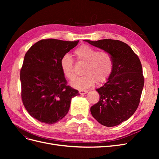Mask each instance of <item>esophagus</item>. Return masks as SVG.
<instances>
[{
  "label": "esophagus",
  "instance_id": "1",
  "mask_svg": "<svg viewBox=\"0 0 159 159\" xmlns=\"http://www.w3.org/2000/svg\"><path fill=\"white\" fill-rule=\"evenodd\" d=\"M79 92H80V93L81 94V95H84V94H85V93H88V91L87 90H84V89H81V90H80L79 91Z\"/></svg>",
  "mask_w": 159,
  "mask_h": 159
}]
</instances>
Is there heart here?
Returning a JSON list of instances; mask_svg holds the SVG:
<instances>
[{"instance_id":"obj_1","label":"heart","mask_w":159,"mask_h":159,"mask_svg":"<svg viewBox=\"0 0 159 159\" xmlns=\"http://www.w3.org/2000/svg\"><path fill=\"white\" fill-rule=\"evenodd\" d=\"M75 54L80 61L85 63L84 75L77 78L72 82L75 88L82 89L88 88L98 84L103 83L108 78L113 69V56L107 51H99L95 48L84 44L77 48ZM62 73L67 79L73 80L75 78L74 61L68 54L64 55L60 60Z\"/></svg>"}]
</instances>
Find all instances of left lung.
I'll list each match as a JSON object with an SVG mask.
<instances>
[{
	"label": "left lung",
	"mask_w": 159,
	"mask_h": 159,
	"mask_svg": "<svg viewBox=\"0 0 159 159\" xmlns=\"http://www.w3.org/2000/svg\"><path fill=\"white\" fill-rule=\"evenodd\" d=\"M111 54L113 66L106 83L96 91L99 102L91 107L92 116L106 127L119 125L137 110L145 79L141 61L131 47L117 40H85Z\"/></svg>",
	"instance_id": "1"
}]
</instances>
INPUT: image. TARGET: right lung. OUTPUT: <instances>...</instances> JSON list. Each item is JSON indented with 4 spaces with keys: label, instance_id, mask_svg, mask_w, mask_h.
Listing matches in <instances>:
<instances>
[{
    "label": "right lung",
    "instance_id": "obj_1",
    "mask_svg": "<svg viewBox=\"0 0 159 159\" xmlns=\"http://www.w3.org/2000/svg\"><path fill=\"white\" fill-rule=\"evenodd\" d=\"M78 42L43 39L26 53L20 74L21 98L38 121L50 125L59 121L68 113L71 99L80 94L67 85L60 67L61 57Z\"/></svg>",
    "mask_w": 159,
    "mask_h": 159
}]
</instances>
